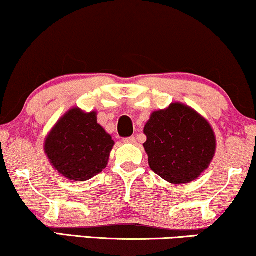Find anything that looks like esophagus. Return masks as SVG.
<instances>
[{"instance_id": "1", "label": "esophagus", "mask_w": 256, "mask_h": 256, "mask_svg": "<svg viewBox=\"0 0 256 256\" xmlns=\"http://www.w3.org/2000/svg\"><path fill=\"white\" fill-rule=\"evenodd\" d=\"M124 143H126V144H134L136 143V138L134 137L124 138Z\"/></svg>"}]
</instances>
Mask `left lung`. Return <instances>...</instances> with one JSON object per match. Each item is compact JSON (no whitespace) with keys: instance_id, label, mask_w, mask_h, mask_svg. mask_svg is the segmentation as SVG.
I'll list each match as a JSON object with an SVG mask.
<instances>
[{"instance_id":"1","label":"left lung","mask_w":256,"mask_h":256,"mask_svg":"<svg viewBox=\"0 0 256 256\" xmlns=\"http://www.w3.org/2000/svg\"><path fill=\"white\" fill-rule=\"evenodd\" d=\"M144 134L148 166L171 184L194 182L215 156L216 137L212 125L182 102H171L166 108L152 112Z\"/></svg>"}]
</instances>
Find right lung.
Instances as JSON below:
<instances>
[{
  "mask_svg": "<svg viewBox=\"0 0 256 256\" xmlns=\"http://www.w3.org/2000/svg\"><path fill=\"white\" fill-rule=\"evenodd\" d=\"M114 142L96 122V111L70 108L48 132L44 154L64 178L85 182L108 166Z\"/></svg>",
  "mask_w": 256,
  "mask_h": 256,
  "instance_id": "1",
  "label": "right lung"
}]
</instances>
